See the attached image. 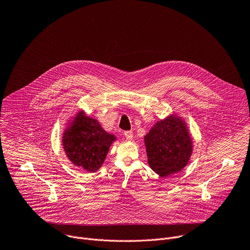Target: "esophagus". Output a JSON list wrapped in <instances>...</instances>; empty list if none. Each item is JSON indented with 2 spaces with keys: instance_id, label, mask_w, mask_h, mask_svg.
<instances>
[{
  "instance_id": "obj_1",
  "label": "esophagus",
  "mask_w": 250,
  "mask_h": 250,
  "mask_svg": "<svg viewBox=\"0 0 250 250\" xmlns=\"http://www.w3.org/2000/svg\"><path fill=\"white\" fill-rule=\"evenodd\" d=\"M125 138H126L127 140H130V139H132V137H133V132H132L131 130H127V131L125 132Z\"/></svg>"
}]
</instances>
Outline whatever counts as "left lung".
Instances as JSON below:
<instances>
[{"instance_id":"8db88e82","label":"left lung","mask_w":250,"mask_h":250,"mask_svg":"<svg viewBox=\"0 0 250 250\" xmlns=\"http://www.w3.org/2000/svg\"><path fill=\"white\" fill-rule=\"evenodd\" d=\"M147 161L159 176L181 171L193 152V141L185 122L175 115L157 122L145 136Z\"/></svg>"}]
</instances>
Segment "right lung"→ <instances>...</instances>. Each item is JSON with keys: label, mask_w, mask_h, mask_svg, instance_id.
Here are the masks:
<instances>
[{"label": "right lung", "mask_w": 250, "mask_h": 250, "mask_svg": "<svg viewBox=\"0 0 250 250\" xmlns=\"http://www.w3.org/2000/svg\"><path fill=\"white\" fill-rule=\"evenodd\" d=\"M116 135L106 132L93 118L80 111L63 132L62 145L74 165L95 172L103 165Z\"/></svg>", "instance_id": "right-lung-1"}]
</instances>
